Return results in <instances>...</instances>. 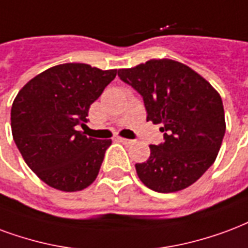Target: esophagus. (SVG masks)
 Instances as JSON below:
<instances>
[{"label": "esophagus", "mask_w": 248, "mask_h": 248, "mask_svg": "<svg viewBox=\"0 0 248 248\" xmlns=\"http://www.w3.org/2000/svg\"><path fill=\"white\" fill-rule=\"evenodd\" d=\"M118 140H119V142H121V143H124V144H126V146H131V144H134V140H131V139L119 138Z\"/></svg>", "instance_id": "34e87169"}]
</instances>
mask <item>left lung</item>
<instances>
[{"mask_svg":"<svg viewBox=\"0 0 248 248\" xmlns=\"http://www.w3.org/2000/svg\"><path fill=\"white\" fill-rule=\"evenodd\" d=\"M138 91L147 121L161 124L164 142L151 144L150 157L135 164L143 184L159 193L179 192L212 166L226 131L222 98L210 82L172 59H151L118 71Z\"/></svg>","mask_w":248,"mask_h":248,"instance_id":"1","label":"left lung"}]
</instances>
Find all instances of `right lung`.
<instances>
[{"label":"right lung","instance_id":"add662e5","mask_svg":"<svg viewBox=\"0 0 248 248\" xmlns=\"http://www.w3.org/2000/svg\"><path fill=\"white\" fill-rule=\"evenodd\" d=\"M117 69L65 63L31 78L13 101L12 133L23 160L40 180L63 192H78L96 180L111 139L78 131L88 111Z\"/></svg>","mask_w":248,"mask_h":248}]
</instances>
